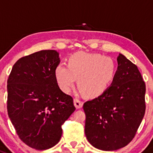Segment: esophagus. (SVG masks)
Returning <instances> with one entry per match:
<instances>
[{
    "instance_id": "34e87169",
    "label": "esophagus",
    "mask_w": 153,
    "mask_h": 153,
    "mask_svg": "<svg viewBox=\"0 0 153 153\" xmlns=\"http://www.w3.org/2000/svg\"><path fill=\"white\" fill-rule=\"evenodd\" d=\"M74 105L76 107V108H82L83 106V102L82 101L79 100L78 99H77V98H75V99H74Z\"/></svg>"
}]
</instances>
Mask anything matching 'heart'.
Wrapping results in <instances>:
<instances>
[{
	"instance_id": "1",
	"label": "heart",
	"mask_w": 153,
	"mask_h": 153,
	"mask_svg": "<svg viewBox=\"0 0 153 153\" xmlns=\"http://www.w3.org/2000/svg\"><path fill=\"white\" fill-rule=\"evenodd\" d=\"M116 70V63L111 57L79 51L69 57L67 66H56L55 77L65 93L70 92L77 79V85L84 96L96 97L109 87Z\"/></svg>"
}]
</instances>
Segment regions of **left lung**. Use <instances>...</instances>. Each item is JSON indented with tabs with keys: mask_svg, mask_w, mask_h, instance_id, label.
I'll return each mask as SVG.
<instances>
[{
	"mask_svg": "<svg viewBox=\"0 0 153 153\" xmlns=\"http://www.w3.org/2000/svg\"><path fill=\"white\" fill-rule=\"evenodd\" d=\"M111 85L83 105L85 134L90 144L104 151L128 145L135 136L146 111V84L137 66L123 54Z\"/></svg>",
	"mask_w": 153,
	"mask_h": 153,
	"instance_id": "left-lung-1",
	"label": "left lung"
}]
</instances>
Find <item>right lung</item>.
Here are the masks:
<instances>
[{
	"instance_id": "add662e5",
	"label": "right lung",
	"mask_w": 153,
	"mask_h": 153,
	"mask_svg": "<svg viewBox=\"0 0 153 153\" xmlns=\"http://www.w3.org/2000/svg\"><path fill=\"white\" fill-rule=\"evenodd\" d=\"M59 63L54 50L37 51L18 60L7 80L9 117L21 140L37 150L58 143L62 125L75 110L73 98L57 84Z\"/></svg>"
}]
</instances>
